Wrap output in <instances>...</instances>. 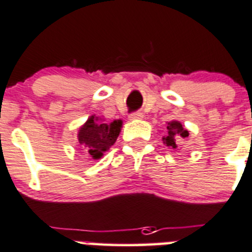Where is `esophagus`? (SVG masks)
Here are the masks:
<instances>
[{
  "label": "esophagus",
  "mask_w": 252,
  "mask_h": 252,
  "mask_svg": "<svg viewBox=\"0 0 252 252\" xmlns=\"http://www.w3.org/2000/svg\"><path fill=\"white\" fill-rule=\"evenodd\" d=\"M141 118H143V113H141V112H134V113L129 114V119H130V121H136V119Z\"/></svg>",
  "instance_id": "1"
}]
</instances>
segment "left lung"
Masks as SVG:
<instances>
[{
	"label": "left lung",
	"mask_w": 252,
	"mask_h": 252,
	"mask_svg": "<svg viewBox=\"0 0 252 252\" xmlns=\"http://www.w3.org/2000/svg\"><path fill=\"white\" fill-rule=\"evenodd\" d=\"M188 131L186 129H183L182 124L177 121H172L170 123H167V135L163 136L162 140L163 144H166L167 146L176 149V140L180 138H187Z\"/></svg>",
	"instance_id": "obj_1"
}]
</instances>
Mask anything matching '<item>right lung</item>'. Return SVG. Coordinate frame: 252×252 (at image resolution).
Wrapping results in <instances>:
<instances>
[{
	"label": "right lung",
	"mask_w": 252,
	"mask_h": 252,
	"mask_svg": "<svg viewBox=\"0 0 252 252\" xmlns=\"http://www.w3.org/2000/svg\"><path fill=\"white\" fill-rule=\"evenodd\" d=\"M122 121H113L112 123L99 122L96 116H91L86 123L79 130V143L84 150L97 160L103 156L104 151L109 150L112 145L116 143L119 133H121Z\"/></svg>",
	"instance_id": "add662e5"
}]
</instances>
